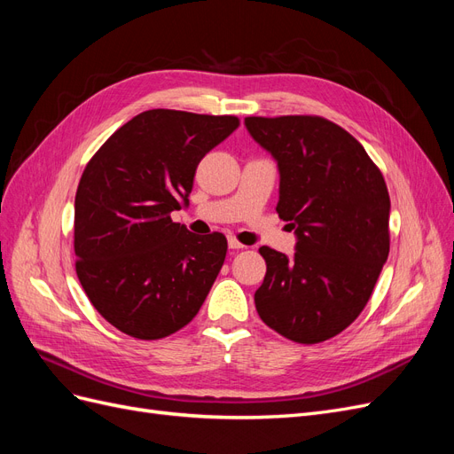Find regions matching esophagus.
<instances>
[{
  "label": "esophagus",
  "instance_id": "34e87169",
  "mask_svg": "<svg viewBox=\"0 0 454 454\" xmlns=\"http://www.w3.org/2000/svg\"><path fill=\"white\" fill-rule=\"evenodd\" d=\"M227 244H229L231 250H242V248H246V246L240 244L235 237H229V239H227Z\"/></svg>",
  "mask_w": 454,
  "mask_h": 454
}]
</instances>
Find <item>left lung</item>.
I'll use <instances>...</instances> for the list:
<instances>
[{
    "label": "left lung",
    "instance_id": "1",
    "mask_svg": "<svg viewBox=\"0 0 454 454\" xmlns=\"http://www.w3.org/2000/svg\"><path fill=\"white\" fill-rule=\"evenodd\" d=\"M277 160V212L295 231V254L261 246L267 263L255 309L286 339L314 345L348 327L367 305L390 252V197L362 144L310 115L246 117Z\"/></svg>",
    "mask_w": 454,
    "mask_h": 454
}]
</instances>
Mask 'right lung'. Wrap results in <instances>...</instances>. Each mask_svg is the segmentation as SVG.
Listing matches in <instances>:
<instances>
[{
	"label": "right lung",
	"mask_w": 454,
	"mask_h": 454,
	"mask_svg": "<svg viewBox=\"0 0 454 454\" xmlns=\"http://www.w3.org/2000/svg\"><path fill=\"white\" fill-rule=\"evenodd\" d=\"M239 125L231 115L149 109L87 164L75 195V270L94 309L119 332L162 339L202 307L227 239L193 235L170 214L189 206L199 162Z\"/></svg>",
	"instance_id": "obj_1"
}]
</instances>
